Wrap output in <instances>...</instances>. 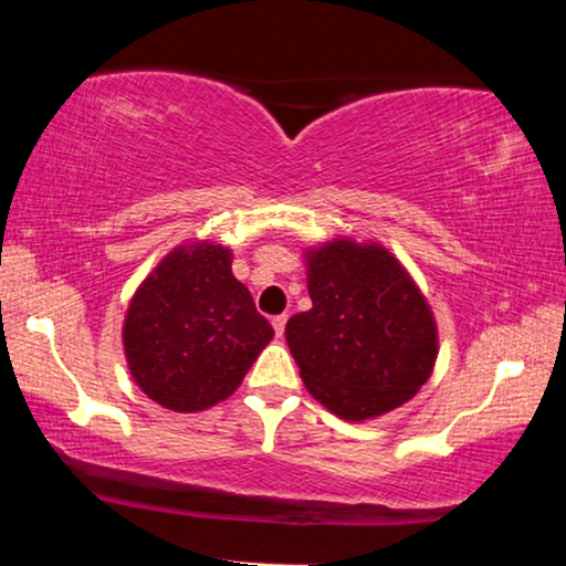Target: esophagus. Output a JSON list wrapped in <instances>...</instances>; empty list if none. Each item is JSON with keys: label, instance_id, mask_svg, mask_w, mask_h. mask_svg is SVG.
<instances>
[{"label": "esophagus", "instance_id": "obj_1", "mask_svg": "<svg viewBox=\"0 0 566 566\" xmlns=\"http://www.w3.org/2000/svg\"><path fill=\"white\" fill-rule=\"evenodd\" d=\"M271 324H274L276 337H282V335H284V324H287V316L279 314V316H274V319H271Z\"/></svg>", "mask_w": 566, "mask_h": 566}]
</instances>
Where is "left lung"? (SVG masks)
I'll return each mask as SVG.
<instances>
[{
	"label": "left lung",
	"instance_id": "obj_1",
	"mask_svg": "<svg viewBox=\"0 0 566 566\" xmlns=\"http://www.w3.org/2000/svg\"><path fill=\"white\" fill-rule=\"evenodd\" d=\"M311 308L287 322V346L316 401L343 420L401 407L431 378L437 322L386 247L354 239L305 250Z\"/></svg>",
	"mask_w": 566,
	"mask_h": 566
}]
</instances>
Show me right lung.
<instances>
[{"label":"right lung","instance_id":"1","mask_svg":"<svg viewBox=\"0 0 566 566\" xmlns=\"http://www.w3.org/2000/svg\"><path fill=\"white\" fill-rule=\"evenodd\" d=\"M125 356L140 391L172 412L229 399L274 337L250 290L231 274V250L175 247L127 308Z\"/></svg>","mask_w":566,"mask_h":566}]
</instances>
